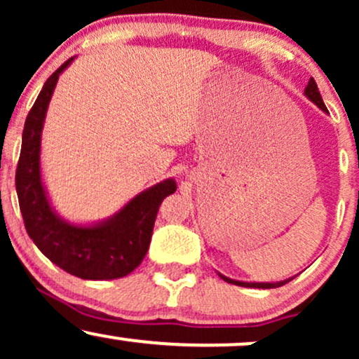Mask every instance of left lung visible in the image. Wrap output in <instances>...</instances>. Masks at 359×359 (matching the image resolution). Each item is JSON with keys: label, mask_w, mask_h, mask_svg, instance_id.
Returning a JSON list of instances; mask_svg holds the SVG:
<instances>
[{"label": "left lung", "mask_w": 359, "mask_h": 359, "mask_svg": "<svg viewBox=\"0 0 359 359\" xmlns=\"http://www.w3.org/2000/svg\"><path fill=\"white\" fill-rule=\"evenodd\" d=\"M306 96H307L309 100H311L312 102H316V104L319 106L320 109L327 113V108H325L323 97H320L319 89H317L316 81L312 79V77H311V81H309V84H307V88H306ZM221 278L226 280V282H228V283H234V285L251 287V288H275V287H282V285H285V283H288V282H290V280H292V278H288V280H283V282H277V283H248V282H238V280L226 278V277H222V275H221Z\"/></svg>", "instance_id": "8db88e82"}]
</instances>
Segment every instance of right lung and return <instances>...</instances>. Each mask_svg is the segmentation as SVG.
I'll return each mask as SVG.
<instances>
[{
	"mask_svg": "<svg viewBox=\"0 0 359 359\" xmlns=\"http://www.w3.org/2000/svg\"><path fill=\"white\" fill-rule=\"evenodd\" d=\"M72 60L48 77L25 121L15 177L20 211L36 248L62 270L84 280L121 278L145 258L160 204L175 192L177 184L167 179L154 185L97 226H72L52 211L40 179V137L57 79Z\"/></svg>",
	"mask_w": 359,
	"mask_h": 359,
	"instance_id": "obj_1",
	"label": "right lung"
}]
</instances>
